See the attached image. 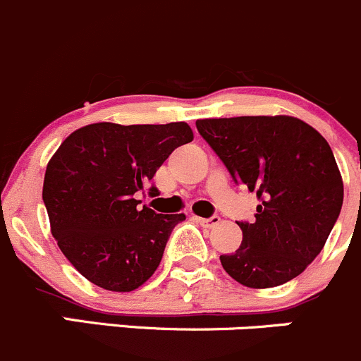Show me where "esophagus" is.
Listing matches in <instances>:
<instances>
[{
    "label": "esophagus",
    "instance_id": "esophagus-1",
    "mask_svg": "<svg viewBox=\"0 0 361 361\" xmlns=\"http://www.w3.org/2000/svg\"><path fill=\"white\" fill-rule=\"evenodd\" d=\"M195 221H197L199 225H202V227H207V228H213L216 227L218 224H220V216H211V218H201V216H195Z\"/></svg>",
    "mask_w": 361,
    "mask_h": 361
}]
</instances>
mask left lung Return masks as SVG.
<instances>
[{
	"instance_id": "1",
	"label": "left lung",
	"mask_w": 361,
	"mask_h": 361,
	"mask_svg": "<svg viewBox=\"0 0 361 361\" xmlns=\"http://www.w3.org/2000/svg\"><path fill=\"white\" fill-rule=\"evenodd\" d=\"M199 134L235 183L255 192L253 224L238 221L243 243L220 262L248 288L297 278L325 246L344 199V185L325 137L288 115L204 118Z\"/></svg>"
}]
</instances>
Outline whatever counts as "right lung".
<instances>
[{
  "label": "right lung",
  "instance_id": "add662e5",
  "mask_svg": "<svg viewBox=\"0 0 361 361\" xmlns=\"http://www.w3.org/2000/svg\"><path fill=\"white\" fill-rule=\"evenodd\" d=\"M192 140L185 122H99L61 143L47 166L43 202L57 246L83 278L110 292H133L157 271L185 214L140 207L136 195L174 148Z\"/></svg>",
  "mask_w": 361,
  "mask_h": 361
}]
</instances>
